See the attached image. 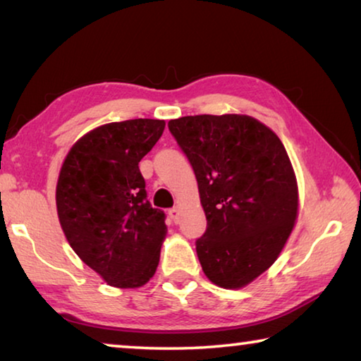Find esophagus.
Here are the masks:
<instances>
[{"instance_id":"esophagus-1","label":"esophagus","mask_w":361,"mask_h":361,"mask_svg":"<svg viewBox=\"0 0 361 361\" xmlns=\"http://www.w3.org/2000/svg\"><path fill=\"white\" fill-rule=\"evenodd\" d=\"M169 215H170V218H172L173 223H178V221H180V216H181L180 207L176 205V207H173V209H170V210H169Z\"/></svg>"}]
</instances>
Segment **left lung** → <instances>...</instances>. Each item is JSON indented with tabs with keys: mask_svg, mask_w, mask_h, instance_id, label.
Returning a JSON list of instances; mask_svg holds the SVG:
<instances>
[{
	"mask_svg": "<svg viewBox=\"0 0 361 361\" xmlns=\"http://www.w3.org/2000/svg\"><path fill=\"white\" fill-rule=\"evenodd\" d=\"M197 178L207 216L195 242L202 271L226 290L266 272L290 239L299 212L295 170L283 143L247 114L169 121Z\"/></svg>",
	"mask_w": 361,
	"mask_h": 361,
	"instance_id": "left-lung-1",
	"label": "left lung"
}]
</instances>
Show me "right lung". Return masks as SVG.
<instances>
[{"label":"right lung","mask_w":361,"mask_h":361,"mask_svg":"<svg viewBox=\"0 0 361 361\" xmlns=\"http://www.w3.org/2000/svg\"><path fill=\"white\" fill-rule=\"evenodd\" d=\"M164 129L161 119L95 127L71 146L60 169L56 204L66 240L116 288H140L159 264L166 215L146 200L138 162Z\"/></svg>","instance_id":"1"}]
</instances>
